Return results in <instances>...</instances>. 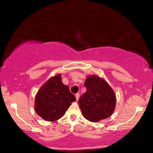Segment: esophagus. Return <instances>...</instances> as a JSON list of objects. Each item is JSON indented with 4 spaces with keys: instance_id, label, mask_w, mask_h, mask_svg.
<instances>
[{
    "instance_id": "1",
    "label": "esophagus",
    "mask_w": 153,
    "mask_h": 153,
    "mask_svg": "<svg viewBox=\"0 0 153 153\" xmlns=\"http://www.w3.org/2000/svg\"><path fill=\"white\" fill-rule=\"evenodd\" d=\"M75 97H76V100H78L79 99V93H76V95H75Z\"/></svg>"
}]
</instances>
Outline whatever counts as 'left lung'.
Returning <instances> with one entry per match:
<instances>
[{"instance_id":"1","label":"left lung","mask_w":153,"mask_h":153,"mask_svg":"<svg viewBox=\"0 0 153 153\" xmlns=\"http://www.w3.org/2000/svg\"><path fill=\"white\" fill-rule=\"evenodd\" d=\"M84 85L86 91L79 100L83 117L91 122L97 123L111 116L116 97L108 83L100 76L88 75Z\"/></svg>"}]
</instances>
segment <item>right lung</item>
<instances>
[{
    "instance_id": "right-lung-1",
    "label": "right lung",
    "mask_w": 153,
    "mask_h": 153,
    "mask_svg": "<svg viewBox=\"0 0 153 153\" xmlns=\"http://www.w3.org/2000/svg\"><path fill=\"white\" fill-rule=\"evenodd\" d=\"M76 101L68 85L62 82L60 74L52 76L39 89L35 99V110L46 121L59 120L72 102Z\"/></svg>"
}]
</instances>
